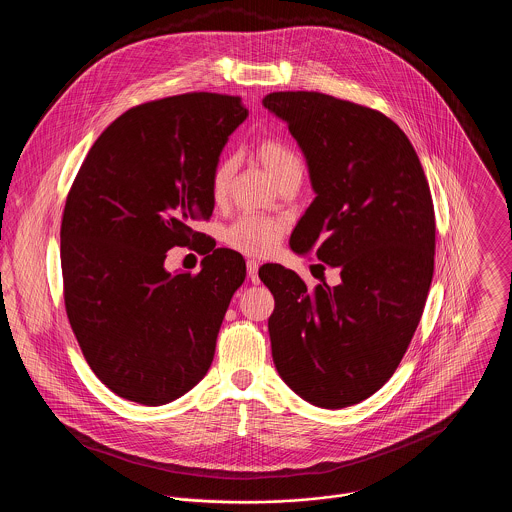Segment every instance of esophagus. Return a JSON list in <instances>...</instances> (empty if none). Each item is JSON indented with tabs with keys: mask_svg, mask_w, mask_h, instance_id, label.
<instances>
[{
	"mask_svg": "<svg viewBox=\"0 0 512 512\" xmlns=\"http://www.w3.org/2000/svg\"><path fill=\"white\" fill-rule=\"evenodd\" d=\"M258 268H260V264H258L256 260H248V262H246L248 278H250L254 284H258V282H260V278H258Z\"/></svg>",
	"mask_w": 512,
	"mask_h": 512,
	"instance_id": "esophagus-1",
	"label": "esophagus"
}]
</instances>
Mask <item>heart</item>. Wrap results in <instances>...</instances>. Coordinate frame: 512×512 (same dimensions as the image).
Instances as JSON below:
<instances>
[{
    "instance_id": "obj_1",
    "label": "heart",
    "mask_w": 512,
    "mask_h": 512,
    "mask_svg": "<svg viewBox=\"0 0 512 512\" xmlns=\"http://www.w3.org/2000/svg\"><path fill=\"white\" fill-rule=\"evenodd\" d=\"M254 155L270 177L282 185L293 177L303 175V161L299 153L290 144L276 136H264L256 142ZM234 173L232 159H220L211 175V195L217 203L226 199L230 181ZM286 234V224L280 219L260 217V215H242L224 230V242L242 254L248 256H268L272 254Z\"/></svg>"
}]
</instances>
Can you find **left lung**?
I'll return each instance as SVG.
<instances>
[{
  "label": "left lung",
  "mask_w": 512,
  "mask_h": 512,
  "mask_svg": "<svg viewBox=\"0 0 512 512\" xmlns=\"http://www.w3.org/2000/svg\"><path fill=\"white\" fill-rule=\"evenodd\" d=\"M262 104L286 120L317 193L292 250H313L341 276L307 290L293 270L260 268L276 299L274 365L303 400L353 406L388 382L422 319L436 248L430 185L406 134L378 110L309 90Z\"/></svg>",
  "instance_id": "8db88e82"
}]
</instances>
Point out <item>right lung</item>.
<instances>
[{"instance_id": "obj_1", "label": "right lung", "mask_w": 512, "mask_h": 512, "mask_svg": "<svg viewBox=\"0 0 512 512\" xmlns=\"http://www.w3.org/2000/svg\"><path fill=\"white\" fill-rule=\"evenodd\" d=\"M240 96L187 92L144 102L90 147L61 222L63 295L92 372L120 398L161 406L209 370L244 258L215 248L211 175L246 120ZM195 245L199 275L164 272V252Z\"/></svg>"}]
</instances>
